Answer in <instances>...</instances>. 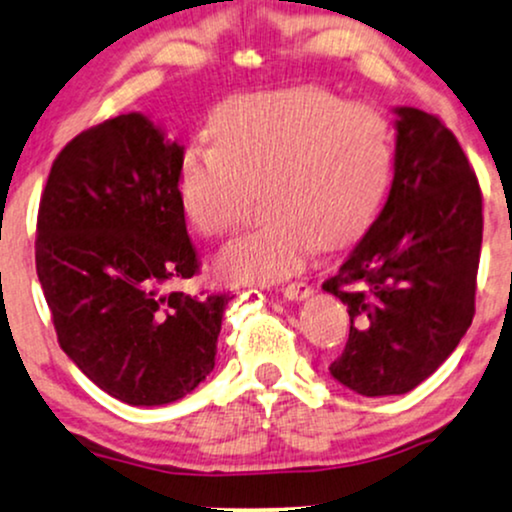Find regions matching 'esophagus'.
Masks as SVG:
<instances>
[{
    "mask_svg": "<svg viewBox=\"0 0 512 512\" xmlns=\"http://www.w3.org/2000/svg\"><path fill=\"white\" fill-rule=\"evenodd\" d=\"M314 294V290H311L306 282H292V285L282 287V297L290 299V302H304L306 297H311Z\"/></svg>",
    "mask_w": 512,
    "mask_h": 512,
    "instance_id": "esophagus-1",
    "label": "esophagus"
}]
</instances>
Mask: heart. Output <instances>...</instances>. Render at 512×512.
Listing matches in <instances>:
<instances>
[{
	"label": "heart",
	"mask_w": 512,
	"mask_h": 512,
	"mask_svg": "<svg viewBox=\"0 0 512 512\" xmlns=\"http://www.w3.org/2000/svg\"><path fill=\"white\" fill-rule=\"evenodd\" d=\"M213 143L186 146L179 196L210 239L237 230L251 191H263L261 230L222 251L230 285H273L306 266L316 246L357 242L388 194L393 126L381 110L306 86L232 98L210 114Z\"/></svg>",
	"instance_id": "1"
}]
</instances>
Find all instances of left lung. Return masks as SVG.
Masks as SVG:
<instances>
[{
	"label": "left lung",
	"mask_w": 512,
	"mask_h": 512,
	"mask_svg": "<svg viewBox=\"0 0 512 512\" xmlns=\"http://www.w3.org/2000/svg\"><path fill=\"white\" fill-rule=\"evenodd\" d=\"M388 201L323 282L350 314L330 376L366 398L410 393L472 326L482 191L458 138L434 114L395 107Z\"/></svg>",
	"instance_id": "8db88e82"
}]
</instances>
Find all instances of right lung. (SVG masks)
Here are the masks:
<instances>
[{
  "mask_svg": "<svg viewBox=\"0 0 512 512\" xmlns=\"http://www.w3.org/2000/svg\"><path fill=\"white\" fill-rule=\"evenodd\" d=\"M182 155L146 114H119L66 143L40 198L35 266L59 345L134 407L170 405L206 381L232 299L172 290L198 270Z\"/></svg>",
  "mask_w": 512,
  "mask_h": 512,
  "instance_id": "add662e5",
  "label": "right lung"
}]
</instances>
